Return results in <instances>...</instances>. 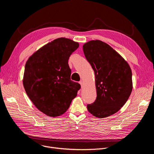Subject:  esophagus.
<instances>
[{
	"mask_svg": "<svg viewBox=\"0 0 154 154\" xmlns=\"http://www.w3.org/2000/svg\"><path fill=\"white\" fill-rule=\"evenodd\" d=\"M79 83L80 84L81 86L82 87V86H83V81H82V80H81V81H80V82H79Z\"/></svg>",
	"mask_w": 154,
	"mask_h": 154,
	"instance_id": "34e87169",
	"label": "esophagus"
}]
</instances>
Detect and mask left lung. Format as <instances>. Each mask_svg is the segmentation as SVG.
I'll list each match as a JSON object with an SVG mask.
<instances>
[{"label":"left lung","instance_id":"obj_1","mask_svg":"<svg viewBox=\"0 0 154 154\" xmlns=\"http://www.w3.org/2000/svg\"><path fill=\"white\" fill-rule=\"evenodd\" d=\"M83 50L95 74L97 97L87 109L103 118L118 112L132 91V74L128 64L112 48L99 40L85 43Z\"/></svg>","mask_w":154,"mask_h":154}]
</instances>
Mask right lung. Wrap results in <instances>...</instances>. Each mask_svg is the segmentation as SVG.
Wrapping results in <instances>:
<instances>
[{"instance_id":"obj_1","label":"right lung","mask_w":154,"mask_h":154,"mask_svg":"<svg viewBox=\"0 0 154 154\" xmlns=\"http://www.w3.org/2000/svg\"><path fill=\"white\" fill-rule=\"evenodd\" d=\"M78 42L60 38L49 42L27 60L23 85L26 93L39 111L56 117L65 113L80 89L71 80L68 64Z\"/></svg>"}]
</instances>
